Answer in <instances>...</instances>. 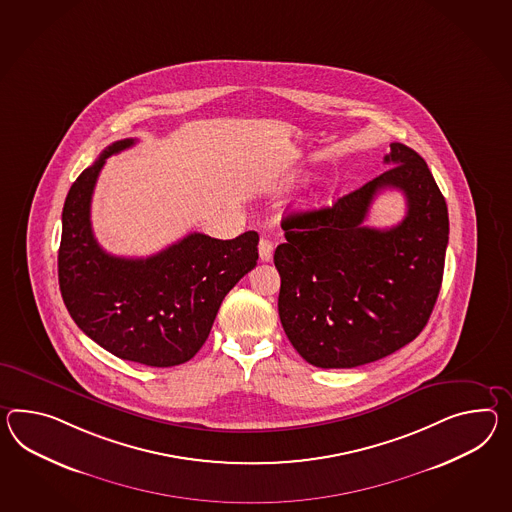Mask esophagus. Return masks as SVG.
<instances>
[{
  "label": "esophagus",
  "instance_id": "34e87169",
  "mask_svg": "<svg viewBox=\"0 0 512 512\" xmlns=\"http://www.w3.org/2000/svg\"><path fill=\"white\" fill-rule=\"evenodd\" d=\"M259 257H261L262 262L272 261V257H274V242L272 240L261 238V242H259Z\"/></svg>",
  "mask_w": 512,
  "mask_h": 512
}]
</instances>
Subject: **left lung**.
I'll return each instance as SVG.
<instances>
[{
	"instance_id": "left-lung-1",
	"label": "left lung",
	"mask_w": 512,
	"mask_h": 512,
	"mask_svg": "<svg viewBox=\"0 0 512 512\" xmlns=\"http://www.w3.org/2000/svg\"><path fill=\"white\" fill-rule=\"evenodd\" d=\"M387 172L331 207L290 214L274 253L279 318L301 357L318 368L379 361L422 333L444 274L446 200L424 159L392 142ZM399 189L406 218L394 228L363 225L374 196Z\"/></svg>"
}]
</instances>
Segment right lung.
<instances>
[{
    "instance_id": "1",
    "label": "right lung",
    "mask_w": 512,
    "mask_h": 512,
    "mask_svg": "<svg viewBox=\"0 0 512 512\" xmlns=\"http://www.w3.org/2000/svg\"><path fill=\"white\" fill-rule=\"evenodd\" d=\"M135 138L116 140L83 170L63 209L59 287L77 327L124 361L170 368L190 361L211 333L227 292L255 268L259 235L233 240L190 233L146 259L116 257L92 233L90 200L107 157Z\"/></svg>"
}]
</instances>
